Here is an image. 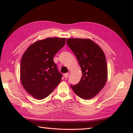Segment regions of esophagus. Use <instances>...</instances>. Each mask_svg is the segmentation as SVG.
I'll use <instances>...</instances> for the list:
<instances>
[{"label":"esophagus","instance_id":"obj_1","mask_svg":"<svg viewBox=\"0 0 133 133\" xmlns=\"http://www.w3.org/2000/svg\"><path fill=\"white\" fill-rule=\"evenodd\" d=\"M64 77H65V78H68V76H69V74H68V73L64 74Z\"/></svg>","mask_w":133,"mask_h":133}]
</instances>
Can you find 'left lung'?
I'll return each mask as SVG.
<instances>
[{
  "instance_id": "8db88e82",
  "label": "left lung",
  "mask_w": 133,
  "mask_h": 133,
  "mask_svg": "<svg viewBox=\"0 0 133 133\" xmlns=\"http://www.w3.org/2000/svg\"><path fill=\"white\" fill-rule=\"evenodd\" d=\"M66 43L77 58L83 74L80 82L70 87L80 98H94L107 81L105 55L102 48L90 39L69 38Z\"/></svg>"
}]
</instances>
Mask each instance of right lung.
I'll return each mask as SVG.
<instances>
[{
    "label": "right lung",
    "mask_w": 133,
    "mask_h": 133,
    "mask_svg": "<svg viewBox=\"0 0 133 133\" xmlns=\"http://www.w3.org/2000/svg\"><path fill=\"white\" fill-rule=\"evenodd\" d=\"M65 38L39 40L27 48L21 62L20 78L25 90L42 100L49 96L62 80L54 56L65 44Z\"/></svg>",
    "instance_id": "right-lung-1"
}]
</instances>
